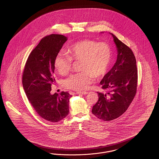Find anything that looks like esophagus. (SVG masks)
<instances>
[{
	"label": "esophagus",
	"instance_id": "obj_1",
	"mask_svg": "<svg viewBox=\"0 0 159 159\" xmlns=\"http://www.w3.org/2000/svg\"><path fill=\"white\" fill-rule=\"evenodd\" d=\"M77 93H79V94H82V95H86L88 93V92H77Z\"/></svg>",
	"mask_w": 159,
	"mask_h": 159
}]
</instances>
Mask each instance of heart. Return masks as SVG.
Listing matches in <instances>:
<instances>
[{
  "label": "heart",
  "mask_w": 159,
  "mask_h": 159,
  "mask_svg": "<svg viewBox=\"0 0 159 159\" xmlns=\"http://www.w3.org/2000/svg\"><path fill=\"white\" fill-rule=\"evenodd\" d=\"M112 59V51L107 43L92 39L77 41L68 48L67 53L60 52L54 60V67L61 75L68 74L73 61H81L82 72L69 76L63 82L64 86L74 91L86 89L95 77L101 78L108 71Z\"/></svg>",
  "instance_id": "b5f03b06"
}]
</instances>
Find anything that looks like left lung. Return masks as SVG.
Returning a JSON list of instances; mask_svg holds the SVG:
<instances>
[{"label": "left lung", "mask_w": 159, "mask_h": 159, "mask_svg": "<svg viewBox=\"0 0 159 159\" xmlns=\"http://www.w3.org/2000/svg\"><path fill=\"white\" fill-rule=\"evenodd\" d=\"M117 50V61L112 68L104 76L100 84L105 92L98 94V100L92 112L104 121H110L124 113L136 93L138 70L132 51L110 33Z\"/></svg>", "instance_id": "left-lung-1"}]
</instances>
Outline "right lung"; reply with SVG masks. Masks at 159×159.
<instances>
[{
    "label": "right lung",
    "mask_w": 159,
    "mask_h": 159,
    "mask_svg": "<svg viewBox=\"0 0 159 159\" xmlns=\"http://www.w3.org/2000/svg\"><path fill=\"white\" fill-rule=\"evenodd\" d=\"M67 38L52 34L42 38L30 53L23 71L22 82L25 94L38 114L46 120L58 122L69 113L67 92L51 94L55 82L54 60Z\"/></svg>",
    "instance_id": "add662e5"
}]
</instances>
